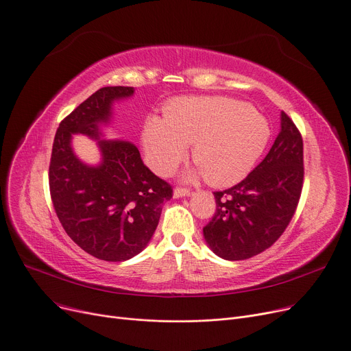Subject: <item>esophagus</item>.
Here are the masks:
<instances>
[{"instance_id":"obj_1","label":"esophagus","mask_w":351,"mask_h":351,"mask_svg":"<svg viewBox=\"0 0 351 351\" xmlns=\"http://www.w3.org/2000/svg\"><path fill=\"white\" fill-rule=\"evenodd\" d=\"M191 195V191L186 189V188H175L173 191V197H185V196H189Z\"/></svg>"}]
</instances>
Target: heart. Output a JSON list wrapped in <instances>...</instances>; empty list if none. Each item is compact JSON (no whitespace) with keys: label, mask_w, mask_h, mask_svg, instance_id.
Returning <instances> with one entry per match:
<instances>
[{"label":"heart","mask_w":351,"mask_h":351,"mask_svg":"<svg viewBox=\"0 0 351 351\" xmlns=\"http://www.w3.org/2000/svg\"><path fill=\"white\" fill-rule=\"evenodd\" d=\"M269 121L247 104L223 97L179 98L163 109V119L149 117L142 131L145 160L169 175L185 159L188 145L196 168L189 179L205 176L210 185L241 182L266 149Z\"/></svg>","instance_id":"obj_1"}]
</instances>
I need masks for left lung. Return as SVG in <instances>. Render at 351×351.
I'll return each mask as SVG.
<instances>
[{"instance_id":"obj_1","label":"left lung","mask_w":351,"mask_h":351,"mask_svg":"<svg viewBox=\"0 0 351 351\" xmlns=\"http://www.w3.org/2000/svg\"><path fill=\"white\" fill-rule=\"evenodd\" d=\"M303 176V139L282 112L280 132L266 158L241 183L213 193L216 212L204 228L212 252L225 261H245L269 249L296 212Z\"/></svg>"}]
</instances>
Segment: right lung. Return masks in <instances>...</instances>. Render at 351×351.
Returning a JSON list of instances; mask_svg holds the SVG:
<instances>
[{"mask_svg":"<svg viewBox=\"0 0 351 351\" xmlns=\"http://www.w3.org/2000/svg\"><path fill=\"white\" fill-rule=\"evenodd\" d=\"M132 86H105L60 123L49 163L53 209L66 234L82 250L106 262H123L149 243L172 186L146 168L138 147L119 139H101L112 118V105L134 95ZM97 141L103 159L97 167L73 154L71 135Z\"/></svg>","mask_w":351,"mask_h":351,"instance_id":"add662e5","label":"right lung"}]
</instances>
